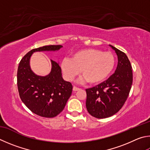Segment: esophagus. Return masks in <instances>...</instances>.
<instances>
[{
    "label": "esophagus",
    "instance_id": "1",
    "mask_svg": "<svg viewBox=\"0 0 150 150\" xmlns=\"http://www.w3.org/2000/svg\"><path fill=\"white\" fill-rule=\"evenodd\" d=\"M80 88H78V87H77V86H74L73 87V91H79V90Z\"/></svg>",
    "mask_w": 150,
    "mask_h": 150
}]
</instances>
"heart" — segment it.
Returning <instances> with one entry per match:
<instances>
[{
    "label": "heart",
    "mask_w": 150,
    "mask_h": 150,
    "mask_svg": "<svg viewBox=\"0 0 150 150\" xmlns=\"http://www.w3.org/2000/svg\"><path fill=\"white\" fill-rule=\"evenodd\" d=\"M115 59L110 52L96 48H84L72 54L71 59L64 58L61 67L65 77L71 81L79 74L81 81L95 84L103 82L111 74Z\"/></svg>",
    "instance_id": "1"
}]
</instances>
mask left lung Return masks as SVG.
<instances>
[{"label": "left lung", "instance_id": "1", "mask_svg": "<svg viewBox=\"0 0 150 150\" xmlns=\"http://www.w3.org/2000/svg\"><path fill=\"white\" fill-rule=\"evenodd\" d=\"M117 55L115 73L96 86L86 89V107L92 116L107 118L117 113L126 102L132 84V71L127 56L110 45Z\"/></svg>", "mask_w": 150, "mask_h": 150}]
</instances>
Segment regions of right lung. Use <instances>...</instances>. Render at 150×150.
I'll list each match as a JSON object with an SVG mask.
<instances>
[{
	"instance_id": "right-lung-1",
	"label": "right lung",
	"mask_w": 150,
	"mask_h": 150,
	"mask_svg": "<svg viewBox=\"0 0 150 150\" xmlns=\"http://www.w3.org/2000/svg\"><path fill=\"white\" fill-rule=\"evenodd\" d=\"M62 47V45H48L33 49L19 64L17 84L21 101L33 113L43 117H54L63 111L71 95L73 86L63 79L58 62L51 60L50 73L39 76L31 69L30 58L35 52L56 51Z\"/></svg>"
}]
</instances>
